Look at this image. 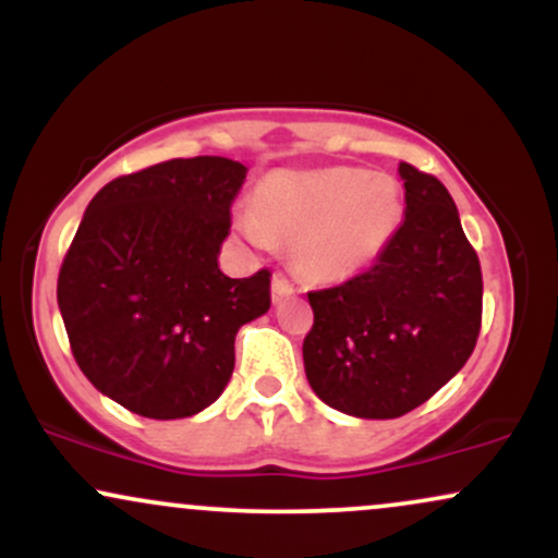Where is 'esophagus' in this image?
<instances>
[{
  "label": "esophagus",
  "instance_id": "obj_1",
  "mask_svg": "<svg viewBox=\"0 0 558 558\" xmlns=\"http://www.w3.org/2000/svg\"><path fill=\"white\" fill-rule=\"evenodd\" d=\"M293 291H296V288H293V283H291V280L286 278L283 272L272 275V299H275V301H280V299L291 296Z\"/></svg>",
  "mask_w": 558,
  "mask_h": 558
}]
</instances>
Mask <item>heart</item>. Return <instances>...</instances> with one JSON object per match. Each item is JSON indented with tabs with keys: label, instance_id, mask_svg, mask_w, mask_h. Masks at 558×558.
<instances>
[{
	"label": "heart",
	"instance_id": "b5f03b06",
	"mask_svg": "<svg viewBox=\"0 0 558 558\" xmlns=\"http://www.w3.org/2000/svg\"><path fill=\"white\" fill-rule=\"evenodd\" d=\"M403 215L399 183L362 168L275 170L241 217L248 241L296 246V265L317 283H341L386 248Z\"/></svg>",
	"mask_w": 558,
	"mask_h": 558
}]
</instances>
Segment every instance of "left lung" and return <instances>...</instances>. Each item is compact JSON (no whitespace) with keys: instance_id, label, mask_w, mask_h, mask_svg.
Masks as SVG:
<instances>
[{"instance_id":"obj_1","label":"left lung","mask_w":558,"mask_h":558,"mask_svg":"<svg viewBox=\"0 0 558 558\" xmlns=\"http://www.w3.org/2000/svg\"><path fill=\"white\" fill-rule=\"evenodd\" d=\"M407 217L375 265L310 291L306 380L351 417L393 420L425 403L475 351L483 272L457 204L430 172L401 162Z\"/></svg>"}]
</instances>
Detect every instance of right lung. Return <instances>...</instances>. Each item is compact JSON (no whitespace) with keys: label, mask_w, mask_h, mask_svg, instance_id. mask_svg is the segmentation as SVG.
Wrapping results in <instances>:
<instances>
[{"label":"right lung","mask_w":558,"mask_h":558,"mask_svg":"<svg viewBox=\"0 0 558 558\" xmlns=\"http://www.w3.org/2000/svg\"><path fill=\"white\" fill-rule=\"evenodd\" d=\"M246 168L168 159L114 178L92 198L57 278L81 373L149 420L202 412L228 386L235 332L270 310V270L217 267Z\"/></svg>","instance_id":"right-lung-1"}]
</instances>
